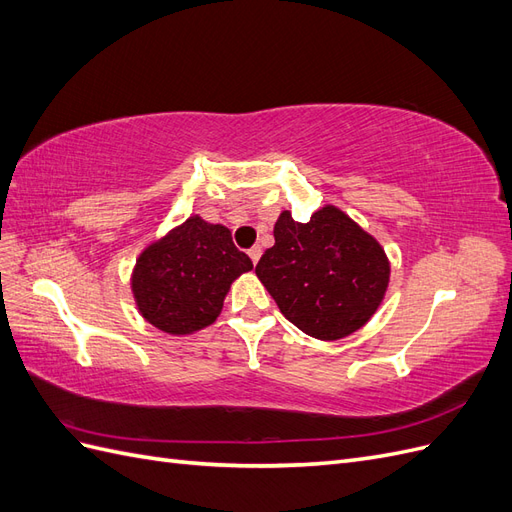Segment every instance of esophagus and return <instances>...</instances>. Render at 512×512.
Here are the masks:
<instances>
[{"label": "esophagus", "mask_w": 512, "mask_h": 512, "mask_svg": "<svg viewBox=\"0 0 512 512\" xmlns=\"http://www.w3.org/2000/svg\"><path fill=\"white\" fill-rule=\"evenodd\" d=\"M247 254H250V258H252V262H254V265H258V260H260V254H262V250H260V247H258V245L250 247V252H247Z\"/></svg>", "instance_id": "34e87169"}]
</instances>
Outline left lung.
Here are the masks:
<instances>
[{
    "label": "left lung",
    "mask_w": 512,
    "mask_h": 512,
    "mask_svg": "<svg viewBox=\"0 0 512 512\" xmlns=\"http://www.w3.org/2000/svg\"><path fill=\"white\" fill-rule=\"evenodd\" d=\"M273 237L256 275L294 327L316 339H339L374 316L391 267L380 243L346 213L322 207L301 224L284 211Z\"/></svg>",
    "instance_id": "1"
}]
</instances>
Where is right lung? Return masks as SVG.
Instances as JSON below:
<instances>
[{
	"label": "right lung",
	"mask_w": 512,
	"mask_h": 512,
	"mask_svg": "<svg viewBox=\"0 0 512 512\" xmlns=\"http://www.w3.org/2000/svg\"><path fill=\"white\" fill-rule=\"evenodd\" d=\"M250 269V256L237 250L228 228L194 215L136 260L132 292L153 327L188 335L215 322L232 280Z\"/></svg>",
	"instance_id": "right-lung-1"
}]
</instances>
